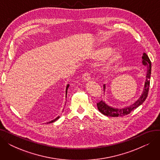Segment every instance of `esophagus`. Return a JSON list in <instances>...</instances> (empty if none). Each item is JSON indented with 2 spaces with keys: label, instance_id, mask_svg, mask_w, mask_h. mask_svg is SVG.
<instances>
[{
  "label": "esophagus",
  "instance_id": "esophagus-1",
  "mask_svg": "<svg viewBox=\"0 0 160 160\" xmlns=\"http://www.w3.org/2000/svg\"><path fill=\"white\" fill-rule=\"evenodd\" d=\"M82 80H83V81H84V82H88V81H89V80L91 79V77H90V75H89V73H88V72H85L84 74H83L82 75Z\"/></svg>",
  "mask_w": 160,
  "mask_h": 160
}]
</instances>
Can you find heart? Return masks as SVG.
Here are the masks:
<instances>
[{
    "mask_svg": "<svg viewBox=\"0 0 160 160\" xmlns=\"http://www.w3.org/2000/svg\"><path fill=\"white\" fill-rule=\"evenodd\" d=\"M112 48L106 46H100L95 49L91 57L94 60H100L104 58L99 65L102 72H107L121 65L124 60L123 55L117 51L112 50Z\"/></svg>",
    "mask_w": 160,
    "mask_h": 160,
    "instance_id": "heart-1",
    "label": "heart"
}]
</instances>
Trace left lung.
<instances>
[{"mask_svg": "<svg viewBox=\"0 0 160 160\" xmlns=\"http://www.w3.org/2000/svg\"><path fill=\"white\" fill-rule=\"evenodd\" d=\"M142 63L143 65L147 66V71L144 88L142 89L141 95L139 97V98L132 104L127 107L122 108L111 106L110 105H108L106 102L105 100H102L101 101L97 103V104L98 110L100 113H102L104 115L109 116V117H122L126 115L129 114L132 111L135 110V109H136L138 107H139L140 105H141L144 102V101L146 100L148 96V92L149 86H150V75H151V62L148 56L146 54V53H143V54H142ZM103 88L105 91L106 88V84H104Z\"/></svg>", "mask_w": 160, "mask_h": 160, "instance_id": "8db88e82", "label": "left lung"}]
</instances>
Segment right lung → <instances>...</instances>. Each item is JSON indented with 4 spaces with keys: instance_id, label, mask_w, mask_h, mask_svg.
Here are the masks:
<instances>
[{
    "instance_id": "obj_1",
    "label": "right lung",
    "mask_w": 160,
    "mask_h": 160,
    "mask_svg": "<svg viewBox=\"0 0 160 160\" xmlns=\"http://www.w3.org/2000/svg\"><path fill=\"white\" fill-rule=\"evenodd\" d=\"M69 84H67V86H66V89H65V98H67V89H68V88H69ZM63 110L64 109H63ZM63 111H62V112H63ZM60 116H58L56 119H54V120H52L51 121H50V122H47V123H52V122H55L56 121H57L59 118H60Z\"/></svg>"
}]
</instances>
